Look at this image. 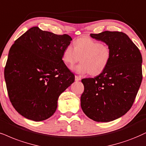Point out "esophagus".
Instances as JSON below:
<instances>
[{
  "mask_svg": "<svg viewBox=\"0 0 146 146\" xmlns=\"http://www.w3.org/2000/svg\"><path fill=\"white\" fill-rule=\"evenodd\" d=\"M81 78H82V77L80 76H77V75H76V76H75V80H76V81H78V80H81Z\"/></svg>",
  "mask_w": 146,
  "mask_h": 146,
  "instance_id": "34e87169",
  "label": "esophagus"
}]
</instances>
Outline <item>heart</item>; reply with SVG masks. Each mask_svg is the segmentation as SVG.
Instances as JSON below:
<instances>
[{"label": "heart", "instance_id": "heart-1", "mask_svg": "<svg viewBox=\"0 0 146 146\" xmlns=\"http://www.w3.org/2000/svg\"><path fill=\"white\" fill-rule=\"evenodd\" d=\"M110 48L100 41L89 38H80L74 42V47L69 44L62 53L63 62L72 66L78 62L81 63L72 68L78 74L90 73L97 76L103 72L108 66L111 58Z\"/></svg>", "mask_w": 146, "mask_h": 146}]
</instances>
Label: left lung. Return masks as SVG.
<instances>
[{"label": "left lung", "instance_id": "1", "mask_svg": "<svg viewBox=\"0 0 146 146\" xmlns=\"http://www.w3.org/2000/svg\"><path fill=\"white\" fill-rule=\"evenodd\" d=\"M111 50L108 66L95 78H84L80 98L82 111L96 122H110L128 111L142 80V57L139 48L126 34L105 31L91 34Z\"/></svg>", "mask_w": 146, "mask_h": 146}]
</instances>
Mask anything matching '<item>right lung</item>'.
Returning a JSON list of instances; mask_svg holds the SVG:
<instances>
[{
	"mask_svg": "<svg viewBox=\"0 0 146 146\" xmlns=\"http://www.w3.org/2000/svg\"><path fill=\"white\" fill-rule=\"evenodd\" d=\"M72 39L32 27L11 47L5 68L10 102L19 114L34 121L50 118L59 96L74 81L62 53Z\"/></svg>",
	"mask_w": 146,
	"mask_h": 146,
	"instance_id": "1",
	"label": "right lung"
}]
</instances>
